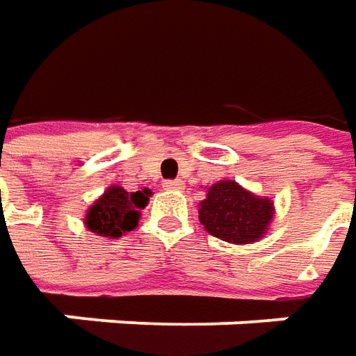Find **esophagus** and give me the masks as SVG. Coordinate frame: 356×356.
Instances as JSON below:
<instances>
[{"label":"esophagus","instance_id":"esophagus-1","mask_svg":"<svg viewBox=\"0 0 356 356\" xmlns=\"http://www.w3.org/2000/svg\"><path fill=\"white\" fill-rule=\"evenodd\" d=\"M163 187H165L167 191H181L183 189V181H181V179H175V181H165V183H163Z\"/></svg>","mask_w":356,"mask_h":356}]
</instances>
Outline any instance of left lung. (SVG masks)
<instances>
[{
	"label": "left lung",
	"instance_id": "1",
	"mask_svg": "<svg viewBox=\"0 0 356 356\" xmlns=\"http://www.w3.org/2000/svg\"><path fill=\"white\" fill-rule=\"evenodd\" d=\"M274 201L254 195L232 179L218 181L199 202V220L209 234L230 244L264 238L274 220Z\"/></svg>",
	"mask_w": 356,
	"mask_h": 356
}]
</instances>
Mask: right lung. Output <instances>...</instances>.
Instances as JSON below:
<instances>
[{
    "label": "right lung",
    "instance_id": "1",
    "mask_svg": "<svg viewBox=\"0 0 356 356\" xmlns=\"http://www.w3.org/2000/svg\"><path fill=\"white\" fill-rule=\"evenodd\" d=\"M152 191L143 189L128 193L120 185H110L108 189L88 207L84 216V227L104 238H120L131 232L140 222L141 211L147 207Z\"/></svg>",
    "mask_w": 356,
    "mask_h": 356
}]
</instances>
